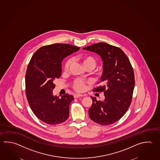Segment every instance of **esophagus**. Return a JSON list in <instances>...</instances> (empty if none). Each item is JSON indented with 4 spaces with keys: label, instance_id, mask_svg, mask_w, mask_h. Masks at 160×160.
Listing matches in <instances>:
<instances>
[{
    "label": "esophagus",
    "instance_id": "1",
    "mask_svg": "<svg viewBox=\"0 0 160 160\" xmlns=\"http://www.w3.org/2000/svg\"><path fill=\"white\" fill-rule=\"evenodd\" d=\"M84 96L82 94H74V98H78V97H82Z\"/></svg>",
    "mask_w": 160,
    "mask_h": 160
}]
</instances>
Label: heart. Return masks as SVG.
I'll list each match as a JSON object with an SVG mask.
<instances>
[{
    "mask_svg": "<svg viewBox=\"0 0 160 160\" xmlns=\"http://www.w3.org/2000/svg\"><path fill=\"white\" fill-rule=\"evenodd\" d=\"M82 63L85 68H90L92 69L94 68L96 66V61L95 59L92 56H84L81 58ZM71 64V60L70 59L67 60L64 64V68L65 71L68 70ZM85 85V82L81 78L75 79L72 83V87L75 91L78 92H82L84 91Z\"/></svg>",
    "mask_w": 160,
    "mask_h": 160,
    "instance_id": "b5f03b06",
    "label": "heart"
}]
</instances>
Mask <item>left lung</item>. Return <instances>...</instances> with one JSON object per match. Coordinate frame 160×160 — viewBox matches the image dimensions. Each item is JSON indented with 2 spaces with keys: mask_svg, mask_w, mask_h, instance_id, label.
Returning a JSON list of instances; mask_svg holds the SVG:
<instances>
[{
  "mask_svg": "<svg viewBox=\"0 0 160 160\" xmlns=\"http://www.w3.org/2000/svg\"><path fill=\"white\" fill-rule=\"evenodd\" d=\"M82 49L96 52L103 61L102 85L93 91L103 92L105 100L97 101L91 97L93 103L89 117L101 125L114 123L126 114L131 103L135 87L132 67L123 50L114 46L99 42Z\"/></svg>",
  "mask_w": 160,
  "mask_h": 160,
  "instance_id": "obj_1",
  "label": "left lung"
}]
</instances>
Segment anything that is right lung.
Wrapping results in <instances>:
<instances>
[{
	"instance_id": "right-lung-1",
	"label": "right lung",
	"mask_w": 160,
	"mask_h": 160,
	"mask_svg": "<svg viewBox=\"0 0 160 160\" xmlns=\"http://www.w3.org/2000/svg\"><path fill=\"white\" fill-rule=\"evenodd\" d=\"M80 48L66 43L44 46L37 50L30 59L25 75V93L32 112L46 123H63L69 117L70 103L74 100L68 94L61 98L54 96L55 80L62 75L64 58Z\"/></svg>"
}]
</instances>
